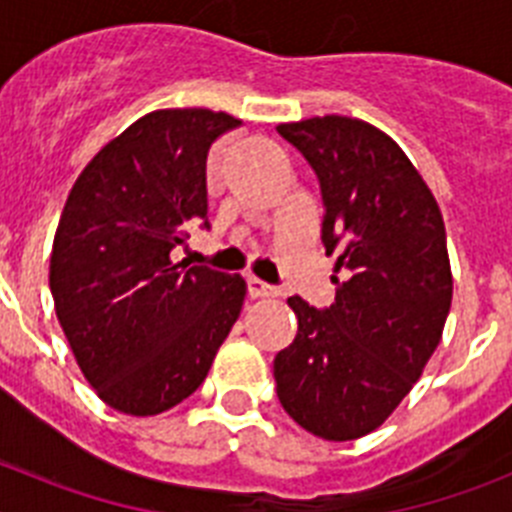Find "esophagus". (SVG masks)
<instances>
[{"mask_svg": "<svg viewBox=\"0 0 512 512\" xmlns=\"http://www.w3.org/2000/svg\"><path fill=\"white\" fill-rule=\"evenodd\" d=\"M248 295H251L253 300H259V297H277L279 289L271 287V284H266L264 279L248 277Z\"/></svg>", "mask_w": 512, "mask_h": 512, "instance_id": "34e87169", "label": "esophagus"}]
</instances>
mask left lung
Listing matches in <instances>:
<instances>
[{"label": "left lung", "mask_w": 512, "mask_h": 512, "mask_svg": "<svg viewBox=\"0 0 512 512\" xmlns=\"http://www.w3.org/2000/svg\"><path fill=\"white\" fill-rule=\"evenodd\" d=\"M323 194V246L336 302L289 297L295 341L274 359L289 418L325 441H354L390 418L441 341L451 307L446 228L410 158L356 117L279 125Z\"/></svg>", "instance_id": "obj_1"}]
</instances>
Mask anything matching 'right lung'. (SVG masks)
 <instances>
[{
	"label": "right lung",
	"mask_w": 512,
	"mask_h": 512,
	"mask_svg": "<svg viewBox=\"0 0 512 512\" xmlns=\"http://www.w3.org/2000/svg\"><path fill=\"white\" fill-rule=\"evenodd\" d=\"M241 120L192 107L140 117L87 164L53 238L51 295L76 364L110 408L187 400L241 315L246 282L174 264L207 220V153Z\"/></svg>",
	"instance_id": "right-lung-1"
}]
</instances>
